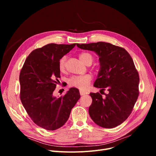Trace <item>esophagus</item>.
I'll return each instance as SVG.
<instances>
[{
	"mask_svg": "<svg viewBox=\"0 0 156 156\" xmlns=\"http://www.w3.org/2000/svg\"><path fill=\"white\" fill-rule=\"evenodd\" d=\"M80 94L81 95H85L86 94H87L88 93L87 92H85V91H82V90H80Z\"/></svg>",
	"mask_w": 156,
	"mask_h": 156,
	"instance_id": "obj_1",
	"label": "esophagus"
}]
</instances>
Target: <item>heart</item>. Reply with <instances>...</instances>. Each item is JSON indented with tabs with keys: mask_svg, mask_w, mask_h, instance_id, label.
Wrapping results in <instances>:
<instances>
[{
	"mask_svg": "<svg viewBox=\"0 0 156 156\" xmlns=\"http://www.w3.org/2000/svg\"><path fill=\"white\" fill-rule=\"evenodd\" d=\"M79 57L80 60L83 63L87 64V63H91L93 62V56L91 54L88 52H83L80 54ZM66 60V56L62 57L59 62V67L60 70H63L65 67V62ZM92 80V76L89 75H85L82 76H75L70 78L68 80V83L70 87H75L80 90L86 89L89 84L90 83Z\"/></svg>",
	"mask_w": 156,
	"mask_h": 156,
	"instance_id": "1",
	"label": "heart"
}]
</instances>
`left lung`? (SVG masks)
Segmentation results:
<instances>
[{
	"instance_id": "left-lung-1",
	"label": "left lung",
	"mask_w": 156,
	"mask_h": 156,
	"mask_svg": "<svg viewBox=\"0 0 156 156\" xmlns=\"http://www.w3.org/2000/svg\"><path fill=\"white\" fill-rule=\"evenodd\" d=\"M76 45L99 56L100 69L94 86L108 91L104 98L99 92L90 94V116L102 128L116 127L130 115L139 94L140 80L132 57L125 48L104 42Z\"/></svg>"
}]
</instances>
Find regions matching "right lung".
<instances>
[{"mask_svg":"<svg viewBox=\"0 0 156 156\" xmlns=\"http://www.w3.org/2000/svg\"><path fill=\"white\" fill-rule=\"evenodd\" d=\"M75 44H47L33 51L20 75V99L23 107L36 125L47 130L62 126L80 98L78 88H70L63 97L53 92L60 78L59 62Z\"/></svg>","mask_w":156,"mask_h":156,"instance_id":"right-lung-1","label":"right lung"}]
</instances>
